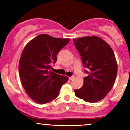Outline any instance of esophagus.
I'll return each mask as SVG.
<instances>
[{"label":"esophagus","instance_id":"obj_1","mask_svg":"<svg viewBox=\"0 0 130 130\" xmlns=\"http://www.w3.org/2000/svg\"><path fill=\"white\" fill-rule=\"evenodd\" d=\"M74 77H75V76H70V77H69V80H72L74 79Z\"/></svg>","mask_w":130,"mask_h":130}]
</instances>
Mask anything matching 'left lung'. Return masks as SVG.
<instances>
[{"label":"left lung","instance_id":"obj_1","mask_svg":"<svg viewBox=\"0 0 130 130\" xmlns=\"http://www.w3.org/2000/svg\"><path fill=\"white\" fill-rule=\"evenodd\" d=\"M80 55L87 76L81 88L74 90L75 95L93 103L106 96L114 85L118 66L114 53L108 44L99 37H85L73 39Z\"/></svg>","mask_w":130,"mask_h":130}]
</instances>
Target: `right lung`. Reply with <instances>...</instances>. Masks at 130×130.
<instances>
[{
  "instance_id": "add662e5",
  "label": "right lung",
  "mask_w": 130,
  "mask_h": 130,
  "mask_svg": "<svg viewBox=\"0 0 130 130\" xmlns=\"http://www.w3.org/2000/svg\"><path fill=\"white\" fill-rule=\"evenodd\" d=\"M70 41L41 34L24 47L19 63V74L24 90L40 104H47L57 98L61 87L69 78L51 72L57 55Z\"/></svg>"
}]
</instances>
